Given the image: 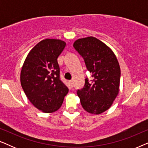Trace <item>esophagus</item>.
<instances>
[{
    "label": "esophagus",
    "instance_id": "34e87169",
    "mask_svg": "<svg viewBox=\"0 0 148 148\" xmlns=\"http://www.w3.org/2000/svg\"><path fill=\"white\" fill-rule=\"evenodd\" d=\"M69 84H70V86H71L73 87V81H70Z\"/></svg>",
    "mask_w": 148,
    "mask_h": 148
}]
</instances>
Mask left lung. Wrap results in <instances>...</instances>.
<instances>
[{
    "mask_svg": "<svg viewBox=\"0 0 148 148\" xmlns=\"http://www.w3.org/2000/svg\"><path fill=\"white\" fill-rule=\"evenodd\" d=\"M73 46L94 77L92 80L85 79V86L77 90V96L85 110L100 114L112 106L119 92L121 69L118 60L106 44L92 36L77 40Z\"/></svg>",
    "mask_w": 148,
    "mask_h": 148,
    "instance_id": "obj_1",
    "label": "left lung"
}]
</instances>
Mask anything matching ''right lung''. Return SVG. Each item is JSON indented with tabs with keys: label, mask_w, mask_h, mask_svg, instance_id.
<instances>
[{
	"label": "right lung",
	"mask_w": 148,
	"mask_h": 148,
	"mask_svg": "<svg viewBox=\"0 0 148 148\" xmlns=\"http://www.w3.org/2000/svg\"><path fill=\"white\" fill-rule=\"evenodd\" d=\"M66 42L45 39L28 53L21 71L22 88L30 102L45 113L58 110L69 89L60 79L57 58Z\"/></svg>",
	"instance_id": "right-lung-1"
}]
</instances>
